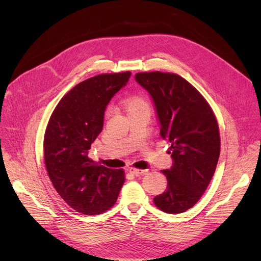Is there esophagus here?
<instances>
[{"label": "esophagus", "mask_w": 261, "mask_h": 261, "mask_svg": "<svg viewBox=\"0 0 261 261\" xmlns=\"http://www.w3.org/2000/svg\"><path fill=\"white\" fill-rule=\"evenodd\" d=\"M145 171H146V170L136 169V168H133V167H131V168L129 169V172H130V173H132V174H134V175H140V174H143Z\"/></svg>", "instance_id": "34e87169"}]
</instances>
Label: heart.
Returning a JSON list of instances; mask_svg holds the SVG:
<instances>
[{"instance_id":"heart-1","label":"heart","mask_w":261,"mask_h":261,"mask_svg":"<svg viewBox=\"0 0 261 261\" xmlns=\"http://www.w3.org/2000/svg\"><path fill=\"white\" fill-rule=\"evenodd\" d=\"M124 107L127 115H129L131 113H134L136 110H139L142 108H148V105L146 101L140 96H132L124 102Z\"/></svg>"}]
</instances>
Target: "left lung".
<instances>
[{"label": "left lung", "mask_w": 261, "mask_h": 261, "mask_svg": "<svg viewBox=\"0 0 261 261\" xmlns=\"http://www.w3.org/2000/svg\"><path fill=\"white\" fill-rule=\"evenodd\" d=\"M135 81L150 94L160 134L171 142L172 166L161 170L166 190L154 198L168 214L191 208L206 190L220 156V134L214 113L201 94L173 73L143 72Z\"/></svg>", "instance_id": "1"}]
</instances>
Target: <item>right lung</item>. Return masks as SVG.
Masks as SVG:
<instances>
[{
	"instance_id": "right-lung-1",
	"label": "right lung",
	"mask_w": 261,
	"mask_h": 261,
	"mask_svg": "<svg viewBox=\"0 0 261 261\" xmlns=\"http://www.w3.org/2000/svg\"><path fill=\"white\" fill-rule=\"evenodd\" d=\"M131 72L101 74L76 85L58 103L44 135V161L60 196L85 215L101 214L115 204L125 181L122 169L89 158L92 142L103 129L109 101Z\"/></svg>"
}]
</instances>
